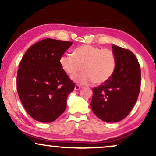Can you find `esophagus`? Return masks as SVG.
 Listing matches in <instances>:
<instances>
[{
	"instance_id": "esophagus-1",
	"label": "esophagus",
	"mask_w": 156,
	"mask_h": 156,
	"mask_svg": "<svg viewBox=\"0 0 156 156\" xmlns=\"http://www.w3.org/2000/svg\"><path fill=\"white\" fill-rule=\"evenodd\" d=\"M80 88H81V86L79 84H76L75 86H74V90H76V91L80 90Z\"/></svg>"
}]
</instances>
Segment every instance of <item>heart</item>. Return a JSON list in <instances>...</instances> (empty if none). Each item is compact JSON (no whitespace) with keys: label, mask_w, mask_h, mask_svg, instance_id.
Instances as JSON below:
<instances>
[{"label":"heart","mask_w":156,"mask_h":156,"mask_svg":"<svg viewBox=\"0 0 156 156\" xmlns=\"http://www.w3.org/2000/svg\"><path fill=\"white\" fill-rule=\"evenodd\" d=\"M59 63L69 75L81 71L82 67L84 72L72 77L74 82L82 84L93 82L100 84L109 80L114 73L116 58L109 49L84 44L76 48L73 54L62 55Z\"/></svg>","instance_id":"b5f03b06"}]
</instances>
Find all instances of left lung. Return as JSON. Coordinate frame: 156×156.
Returning <instances> with one entry per match:
<instances>
[{"label":"left lung","mask_w":156,"mask_h":156,"mask_svg":"<svg viewBox=\"0 0 156 156\" xmlns=\"http://www.w3.org/2000/svg\"><path fill=\"white\" fill-rule=\"evenodd\" d=\"M116 58L114 73L103 84L92 89L94 114L108 123L118 122L131 112L140 88V67L131 51L112 44Z\"/></svg>","instance_id":"obj_1"}]
</instances>
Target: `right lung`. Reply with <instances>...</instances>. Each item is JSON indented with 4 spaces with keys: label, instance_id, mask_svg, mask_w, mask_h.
Returning <instances> with one entry per match:
<instances>
[{
    "label": "right lung",
    "instance_id": "add662e5",
    "mask_svg": "<svg viewBox=\"0 0 156 156\" xmlns=\"http://www.w3.org/2000/svg\"><path fill=\"white\" fill-rule=\"evenodd\" d=\"M72 44L47 38L32 45L21 59L17 90L25 109L36 121L52 122L65 112L74 83L59 59Z\"/></svg>",
    "mask_w": 156,
    "mask_h": 156
}]
</instances>
